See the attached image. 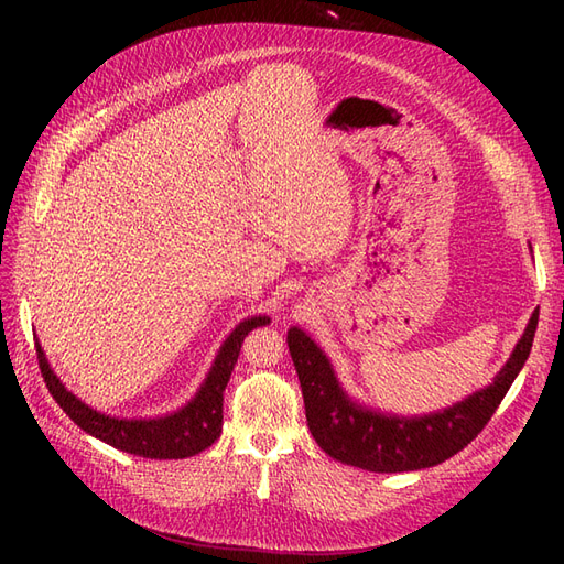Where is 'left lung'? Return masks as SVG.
Segmentation results:
<instances>
[{"label": "left lung", "instance_id": "8db88e82", "mask_svg": "<svg viewBox=\"0 0 564 564\" xmlns=\"http://www.w3.org/2000/svg\"><path fill=\"white\" fill-rule=\"evenodd\" d=\"M536 324L539 311L529 317L522 338L494 383L464 402L423 416L381 414L352 402L340 388L329 357L303 329L292 327L286 344L301 381L308 429L322 452L355 468L404 473L437 466L470 445L497 412L532 350Z\"/></svg>", "mask_w": 564, "mask_h": 564}]
</instances>
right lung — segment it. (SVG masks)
<instances>
[{
	"mask_svg": "<svg viewBox=\"0 0 564 564\" xmlns=\"http://www.w3.org/2000/svg\"><path fill=\"white\" fill-rule=\"evenodd\" d=\"M268 322V315H259L237 324L224 340V346H220L207 379L195 392V398L181 406L178 412L158 419H117L96 412L61 383L46 360L40 340L35 346L48 392L84 433L104 440L106 445L115 449L143 458H185L212 447L220 437V429H224V390L230 381L237 357H240L245 336H249V332L256 327H265Z\"/></svg>",
	"mask_w": 564,
	"mask_h": 564,
	"instance_id": "1",
	"label": "right lung"
}]
</instances>
